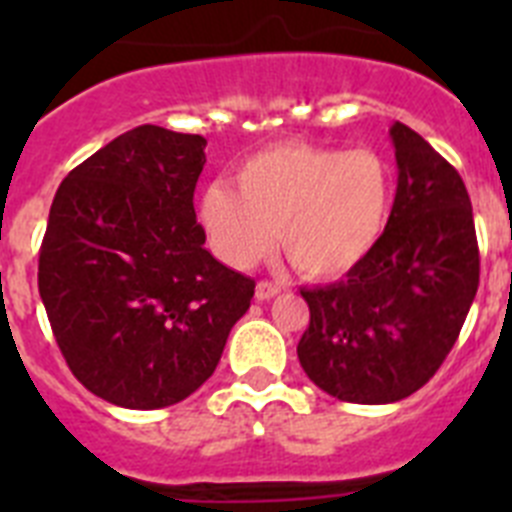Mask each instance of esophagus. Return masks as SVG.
I'll return each instance as SVG.
<instances>
[{
	"instance_id": "1",
	"label": "esophagus",
	"mask_w": 512,
	"mask_h": 512,
	"mask_svg": "<svg viewBox=\"0 0 512 512\" xmlns=\"http://www.w3.org/2000/svg\"><path fill=\"white\" fill-rule=\"evenodd\" d=\"M279 292H282V284H279V282H269V279H261V282L256 284V297H259L261 302L271 300V297H277Z\"/></svg>"
}]
</instances>
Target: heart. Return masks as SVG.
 <instances>
[{
  "label": "heart",
  "instance_id": "1",
  "mask_svg": "<svg viewBox=\"0 0 512 512\" xmlns=\"http://www.w3.org/2000/svg\"><path fill=\"white\" fill-rule=\"evenodd\" d=\"M395 169L374 148L287 140L246 158L238 189L205 187L200 220L225 264L251 269L279 243L307 277H341L372 256L390 225Z\"/></svg>",
  "mask_w": 512,
  "mask_h": 512
}]
</instances>
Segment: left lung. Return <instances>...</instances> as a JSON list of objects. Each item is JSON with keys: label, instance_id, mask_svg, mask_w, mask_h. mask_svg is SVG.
Masks as SVG:
<instances>
[{"label": "left lung", "instance_id": "left-lung-1", "mask_svg": "<svg viewBox=\"0 0 512 512\" xmlns=\"http://www.w3.org/2000/svg\"><path fill=\"white\" fill-rule=\"evenodd\" d=\"M397 194L372 256L302 289L307 377L343 402L384 405L423 387L454 348L479 287L472 202L459 171L408 125L390 130Z\"/></svg>", "mask_w": 512, "mask_h": 512}]
</instances>
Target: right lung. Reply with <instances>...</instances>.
Here are the masks:
<instances>
[{
    "label": "right lung",
    "mask_w": 512,
    "mask_h": 512,
    "mask_svg": "<svg viewBox=\"0 0 512 512\" xmlns=\"http://www.w3.org/2000/svg\"><path fill=\"white\" fill-rule=\"evenodd\" d=\"M205 146L140 125L53 197L40 300L74 377L120 408H169L200 390L251 305L256 282L207 251L194 215Z\"/></svg>",
    "instance_id": "obj_1"
}]
</instances>
